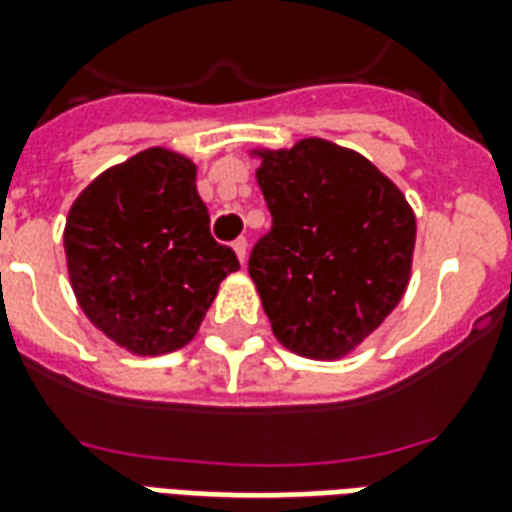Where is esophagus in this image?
<instances>
[{"label":"esophagus","instance_id":"esophagus-1","mask_svg":"<svg viewBox=\"0 0 512 512\" xmlns=\"http://www.w3.org/2000/svg\"><path fill=\"white\" fill-rule=\"evenodd\" d=\"M233 252H236V257H239L241 265L247 263V239L233 241Z\"/></svg>","mask_w":512,"mask_h":512}]
</instances>
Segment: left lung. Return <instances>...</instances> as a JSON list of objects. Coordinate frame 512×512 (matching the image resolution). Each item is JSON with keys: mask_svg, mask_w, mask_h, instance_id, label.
<instances>
[{"mask_svg": "<svg viewBox=\"0 0 512 512\" xmlns=\"http://www.w3.org/2000/svg\"><path fill=\"white\" fill-rule=\"evenodd\" d=\"M273 228L249 257L273 337L313 361H337L401 303L417 220L366 156L324 138L252 148Z\"/></svg>", "mask_w": 512, "mask_h": 512, "instance_id": "left-lung-1", "label": "left lung"}]
</instances>
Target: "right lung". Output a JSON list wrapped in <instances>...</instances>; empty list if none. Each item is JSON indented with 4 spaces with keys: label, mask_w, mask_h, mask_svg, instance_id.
<instances>
[{
    "label": "right lung",
    "mask_w": 512,
    "mask_h": 512,
    "mask_svg": "<svg viewBox=\"0 0 512 512\" xmlns=\"http://www.w3.org/2000/svg\"><path fill=\"white\" fill-rule=\"evenodd\" d=\"M63 247L84 316L135 356L188 345L239 271L236 252L209 236L196 164L164 146L100 172L68 209Z\"/></svg>",
    "instance_id": "1"
}]
</instances>
